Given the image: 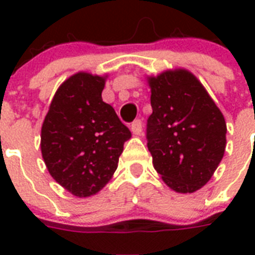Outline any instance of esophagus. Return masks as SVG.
<instances>
[{"label": "esophagus", "instance_id": "1", "mask_svg": "<svg viewBox=\"0 0 255 255\" xmlns=\"http://www.w3.org/2000/svg\"><path fill=\"white\" fill-rule=\"evenodd\" d=\"M131 131L135 133V135H140L141 131H143V123H141V120L136 119L133 123L131 124Z\"/></svg>", "mask_w": 255, "mask_h": 255}]
</instances>
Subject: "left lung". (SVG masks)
Segmentation results:
<instances>
[{"mask_svg":"<svg viewBox=\"0 0 255 255\" xmlns=\"http://www.w3.org/2000/svg\"><path fill=\"white\" fill-rule=\"evenodd\" d=\"M152 115L147 145L164 182L178 193L204 186L221 163L226 123L193 74L165 71L149 79Z\"/></svg>","mask_w":255,"mask_h":255,"instance_id":"1","label":"left lung"}]
</instances>
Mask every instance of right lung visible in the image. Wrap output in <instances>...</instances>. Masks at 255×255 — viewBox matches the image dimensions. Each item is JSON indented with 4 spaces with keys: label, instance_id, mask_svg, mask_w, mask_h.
<instances>
[{
    "label": "right lung",
    "instance_id": "add662e5",
    "mask_svg": "<svg viewBox=\"0 0 255 255\" xmlns=\"http://www.w3.org/2000/svg\"><path fill=\"white\" fill-rule=\"evenodd\" d=\"M106 78L78 73L54 95L41 132L42 157L65 189L88 197L103 188L118 168L131 131L104 103Z\"/></svg>",
    "mask_w": 255,
    "mask_h": 255
}]
</instances>
